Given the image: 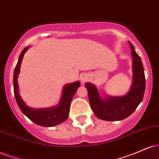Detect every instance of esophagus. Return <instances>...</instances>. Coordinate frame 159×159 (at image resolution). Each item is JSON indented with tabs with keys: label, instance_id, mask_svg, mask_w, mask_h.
<instances>
[{
	"label": "esophagus",
	"instance_id": "1",
	"mask_svg": "<svg viewBox=\"0 0 159 159\" xmlns=\"http://www.w3.org/2000/svg\"><path fill=\"white\" fill-rule=\"evenodd\" d=\"M79 79H80V81H81V83L84 84L85 82H86L88 80H89V77H88L87 74L82 73L79 76Z\"/></svg>",
	"mask_w": 159,
	"mask_h": 159
}]
</instances>
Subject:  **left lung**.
<instances>
[{
  "instance_id": "8db88e82",
  "label": "left lung",
  "mask_w": 159,
  "mask_h": 159,
  "mask_svg": "<svg viewBox=\"0 0 159 159\" xmlns=\"http://www.w3.org/2000/svg\"><path fill=\"white\" fill-rule=\"evenodd\" d=\"M133 59V79L129 92L123 96H101L98 88L89 82L85 84L90 106L94 114L100 120L118 121L129 116L143 99L145 91V77L141 58L136 53L134 45L128 42Z\"/></svg>"
}]
</instances>
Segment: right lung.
Instances as JSON below:
<instances>
[{
	"label": "right lung",
	"mask_w": 159,
	"mask_h": 159,
	"mask_svg": "<svg viewBox=\"0 0 159 159\" xmlns=\"http://www.w3.org/2000/svg\"><path fill=\"white\" fill-rule=\"evenodd\" d=\"M30 47L28 46L24 48L19 56L17 64L15 68L13 77L14 93L15 99L19 108L22 112L29 119L38 125L43 127H53L67 120L70 112V106L74 94L77 91L81 84L77 81L73 83L67 84L64 86L59 103L55 106L44 108H33L26 105L25 102L22 99L20 95L19 86L17 78L20 70V65L24 54Z\"/></svg>",
	"instance_id": "right-lung-1"
}]
</instances>
